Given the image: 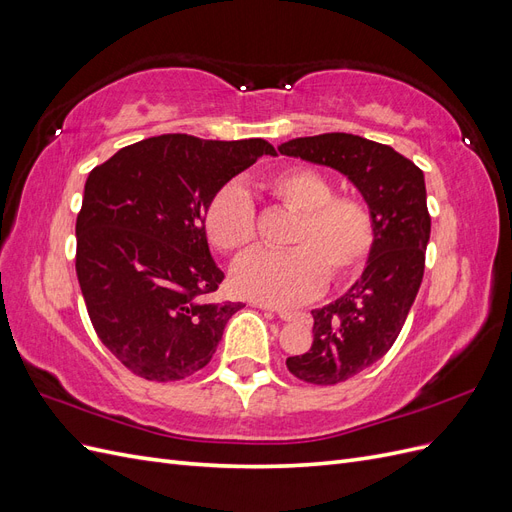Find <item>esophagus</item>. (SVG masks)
I'll return each instance as SVG.
<instances>
[{"mask_svg":"<svg viewBox=\"0 0 512 512\" xmlns=\"http://www.w3.org/2000/svg\"><path fill=\"white\" fill-rule=\"evenodd\" d=\"M275 314L280 316L282 320L286 322H299V320H307V314L305 312H292V309H275Z\"/></svg>","mask_w":512,"mask_h":512,"instance_id":"obj_1","label":"esophagus"}]
</instances>
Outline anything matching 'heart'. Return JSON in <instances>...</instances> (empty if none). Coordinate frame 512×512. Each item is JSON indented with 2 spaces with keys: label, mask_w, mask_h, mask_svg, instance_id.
I'll return each instance as SVG.
<instances>
[{
  "label": "heart",
  "mask_w": 512,
  "mask_h": 512,
  "mask_svg": "<svg viewBox=\"0 0 512 512\" xmlns=\"http://www.w3.org/2000/svg\"><path fill=\"white\" fill-rule=\"evenodd\" d=\"M265 190L297 213L288 232V252H256L237 262L232 284L243 297L271 305H299L324 288L327 277L342 282L359 273L374 250V213L361 196L333 192L331 179L312 166H286ZM205 230L222 254L237 256L256 243L258 220L250 194L228 183L205 211Z\"/></svg>",
  "instance_id": "b5f03b06"
}]
</instances>
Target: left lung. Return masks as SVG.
Listing matches in <instances>:
<instances>
[{
  "label": "left lung",
  "mask_w": 512,
  "mask_h": 512,
  "mask_svg": "<svg viewBox=\"0 0 512 512\" xmlns=\"http://www.w3.org/2000/svg\"><path fill=\"white\" fill-rule=\"evenodd\" d=\"M280 153L344 173L374 213L376 241L361 280L314 309L312 348L286 359L294 378L333 386L391 350L421 288L431 232L423 170L389 145L346 132L292 138Z\"/></svg>",
  "instance_id": "8db88e82"
}]
</instances>
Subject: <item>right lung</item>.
Listing matches in <instances>:
<instances>
[{
	"label": "right lung",
	"mask_w": 512,
	"mask_h": 512,
	"mask_svg": "<svg viewBox=\"0 0 512 512\" xmlns=\"http://www.w3.org/2000/svg\"><path fill=\"white\" fill-rule=\"evenodd\" d=\"M260 156L262 138L162 134L91 170L76 218V275L87 314L134 376L170 382L203 369L243 303L211 301L224 273L209 254L205 211Z\"/></svg>",
	"instance_id": "add662e5"
}]
</instances>
